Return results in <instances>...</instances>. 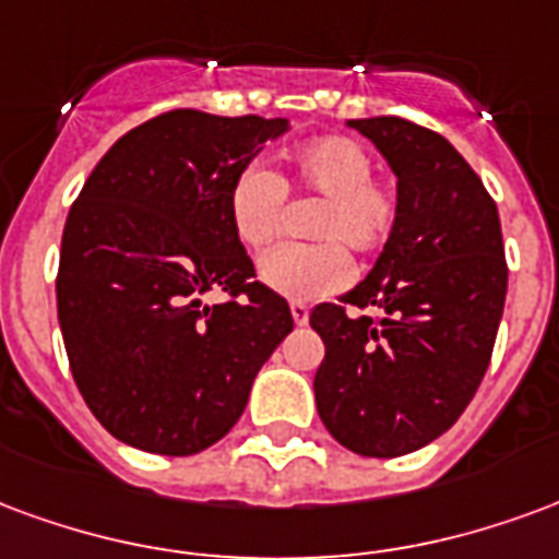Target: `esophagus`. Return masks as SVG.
<instances>
[{
    "instance_id": "1",
    "label": "esophagus",
    "mask_w": 559,
    "mask_h": 559,
    "mask_svg": "<svg viewBox=\"0 0 559 559\" xmlns=\"http://www.w3.org/2000/svg\"><path fill=\"white\" fill-rule=\"evenodd\" d=\"M292 319H295L297 328H304L309 321V307L307 304H292Z\"/></svg>"
}]
</instances>
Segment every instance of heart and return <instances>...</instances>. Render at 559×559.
I'll return each mask as SVG.
<instances>
[{
  "label": "heart",
  "instance_id": "heart-1",
  "mask_svg": "<svg viewBox=\"0 0 559 559\" xmlns=\"http://www.w3.org/2000/svg\"><path fill=\"white\" fill-rule=\"evenodd\" d=\"M285 187L321 199L309 223L319 243H283L259 259V280L288 300H319L348 283L354 252L381 247L396 223V195L372 178V157L348 136H321L288 154L285 175L259 163L243 166L226 195L229 226L247 250H262L280 231Z\"/></svg>",
  "mask_w": 559,
  "mask_h": 559
}]
</instances>
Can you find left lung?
<instances>
[{"label":"left lung","instance_id":"8db88e82","mask_svg":"<svg viewBox=\"0 0 559 559\" xmlns=\"http://www.w3.org/2000/svg\"><path fill=\"white\" fill-rule=\"evenodd\" d=\"M396 175V223L366 280L321 304L316 405L357 455L396 459L441 438L491 360L507 300L497 205L441 133L396 116L354 118Z\"/></svg>","mask_w":559,"mask_h":559}]
</instances>
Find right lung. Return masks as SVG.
I'll return each mask as SVG.
<instances>
[{
  "mask_svg": "<svg viewBox=\"0 0 559 559\" xmlns=\"http://www.w3.org/2000/svg\"><path fill=\"white\" fill-rule=\"evenodd\" d=\"M285 130L288 118L173 109L124 133L76 195L59 328L85 405L121 443L157 455L217 443L295 328L283 297L252 283L226 211L235 175ZM207 290L233 300L207 308Z\"/></svg>",
  "mask_w": 559,
  "mask_h": 559,
  "instance_id": "add662e5",
  "label": "right lung"
}]
</instances>
